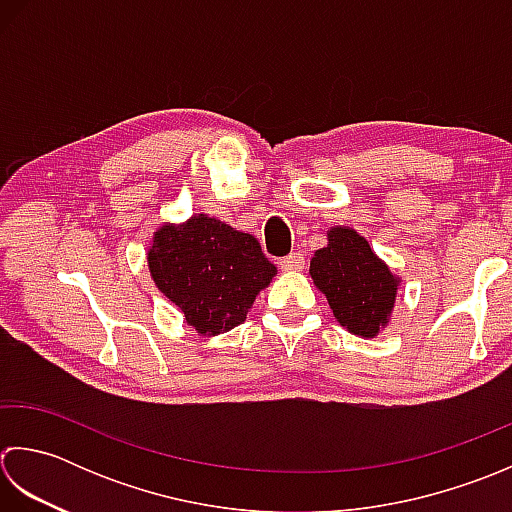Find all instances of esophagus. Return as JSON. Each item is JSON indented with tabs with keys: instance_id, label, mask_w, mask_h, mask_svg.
Instances as JSON below:
<instances>
[{
	"instance_id": "obj_1",
	"label": "esophagus",
	"mask_w": 512,
	"mask_h": 512,
	"mask_svg": "<svg viewBox=\"0 0 512 512\" xmlns=\"http://www.w3.org/2000/svg\"><path fill=\"white\" fill-rule=\"evenodd\" d=\"M280 269L283 271H302L305 269V256L302 254H289V256H285V258H280Z\"/></svg>"
}]
</instances>
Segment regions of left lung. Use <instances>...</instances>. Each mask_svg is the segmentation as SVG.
<instances>
[{
    "instance_id": "left-lung-1",
    "label": "left lung",
    "mask_w": 512,
    "mask_h": 512,
    "mask_svg": "<svg viewBox=\"0 0 512 512\" xmlns=\"http://www.w3.org/2000/svg\"><path fill=\"white\" fill-rule=\"evenodd\" d=\"M309 276L353 336L375 338L387 329L402 280L356 229L331 227L327 245L311 258Z\"/></svg>"
}]
</instances>
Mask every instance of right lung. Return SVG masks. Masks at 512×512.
Returning a JSON list of instances; mask_svg holds the SVG:
<instances>
[{
    "label": "right lung",
    "instance_id": "1",
    "mask_svg": "<svg viewBox=\"0 0 512 512\" xmlns=\"http://www.w3.org/2000/svg\"><path fill=\"white\" fill-rule=\"evenodd\" d=\"M148 269L161 294L183 311L198 336H218L245 322L276 265L252 234L207 214L163 223L152 234Z\"/></svg>",
    "mask_w": 512,
    "mask_h": 512
}]
</instances>
